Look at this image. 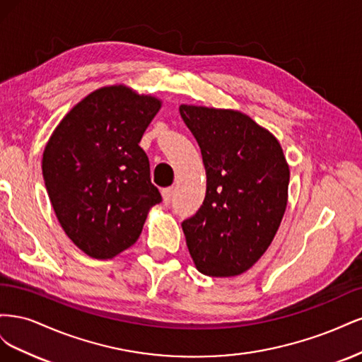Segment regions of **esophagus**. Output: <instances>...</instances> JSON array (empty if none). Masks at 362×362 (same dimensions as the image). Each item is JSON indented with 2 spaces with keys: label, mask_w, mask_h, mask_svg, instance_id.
<instances>
[{
  "label": "esophagus",
  "mask_w": 362,
  "mask_h": 362,
  "mask_svg": "<svg viewBox=\"0 0 362 362\" xmlns=\"http://www.w3.org/2000/svg\"><path fill=\"white\" fill-rule=\"evenodd\" d=\"M161 194H163V201H164V204H166V205H169V204H170V201H172V194H173V189H172V187H168V189H163V190H161Z\"/></svg>",
  "instance_id": "1"
}]
</instances>
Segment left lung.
<instances>
[{"label":"left lung","instance_id":"obj_1","mask_svg":"<svg viewBox=\"0 0 362 362\" xmlns=\"http://www.w3.org/2000/svg\"><path fill=\"white\" fill-rule=\"evenodd\" d=\"M201 148L206 192L182 222L196 267L208 276H237L270 246L287 206L288 164L279 141L234 110L181 105Z\"/></svg>","mask_w":362,"mask_h":362}]
</instances>
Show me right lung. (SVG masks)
Wrapping results in <instances>:
<instances>
[{
  "label": "right lung",
  "mask_w": 362,
  "mask_h": 362,
  "mask_svg": "<svg viewBox=\"0 0 362 362\" xmlns=\"http://www.w3.org/2000/svg\"><path fill=\"white\" fill-rule=\"evenodd\" d=\"M157 98L110 86L64 116L43 152L45 187L64 233L84 254L113 258L137 242L161 202L139 146L160 110Z\"/></svg>",
  "instance_id": "add662e5"
}]
</instances>
